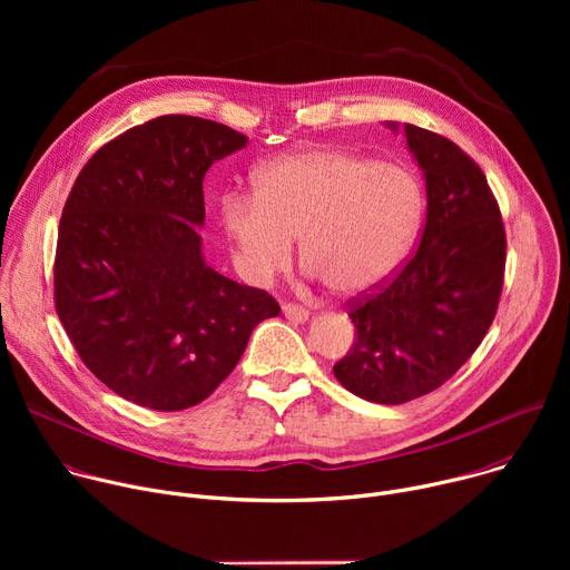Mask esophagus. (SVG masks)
Here are the masks:
<instances>
[{
  "instance_id": "34e87169",
  "label": "esophagus",
  "mask_w": 570,
  "mask_h": 570,
  "mask_svg": "<svg viewBox=\"0 0 570 570\" xmlns=\"http://www.w3.org/2000/svg\"><path fill=\"white\" fill-rule=\"evenodd\" d=\"M282 313H284L286 320H291L295 324H304L308 320V315H311L304 306H297V304H284Z\"/></svg>"
}]
</instances>
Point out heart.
Returning a JSON list of instances; mask_svg holds the SVG:
<instances>
[{
	"instance_id": "obj_1",
	"label": "heart",
	"mask_w": 570,
	"mask_h": 570,
	"mask_svg": "<svg viewBox=\"0 0 570 570\" xmlns=\"http://www.w3.org/2000/svg\"><path fill=\"white\" fill-rule=\"evenodd\" d=\"M253 189L218 205L232 264L250 284L288 262L297 236L308 277L341 297L370 293L411 255L424 216L413 171L345 148L279 155L253 174Z\"/></svg>"
}]
</instances>
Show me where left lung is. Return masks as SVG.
Here are the masks:
<instances>
[{"label":"left lung","instance_id":"1","mask_svg":"<svg viewBox=\"0 0 570 570\" xmlns=\"http://www.w3.org/2000/svg\"><path fill=\"white\" fill-rule=\"evenodd\" d=\"M401 130L426 183L424 234L387 286L352 304L356 343L334 365L350 392L385 405L433 392L466 363L497 315L505 271L501 212L475 161L442 135Z\"/></svg>","mask_w":570,"mask_h":570}]
</instances>
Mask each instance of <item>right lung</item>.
Masks as SVG:
<instances>
[{
  "instance_id": "obj_1",
  "label": "right lung",
  "mask_w": 570,
  "mask_h": 570,
  "mask_svg": "<svg viewBox=\"0 0 570 570\" xmlns=\"http://www.w3.org/2000/svg\"><path fill=\"white\" fill-rule=\"evenodd\" d=\"M246 144L209 119L157 117L99 148L62 209L58 317L90 372L144 409L207 399L257 324L279 313L203 255L205 174Z\"/></svg>"
}]
</instances>
